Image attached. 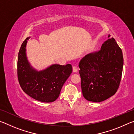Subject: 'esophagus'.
Masks as SVG:
<instances>
[{
  "mask_svg": "<svg viewBox=\"0 0 134 134\" xmlns=\"http://www.w3.org/2000/svg\"><path fill=\"white\" fill-rule=\"evenodd\" d=\"M72 71H73L74 72H77V71H78L77 68L76 67H75V66H74L73 67H72Z\"/></svg>",
  "mask_w": 134,
  "mask_h": 134,
  "instance_id": "1",
  "label": "esophagus"
}]
</instances>
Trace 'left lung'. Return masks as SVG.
Instances as JSON below:
<instances>
[{"instance_id":"left-lung-1","label":"left lung","mask_w":134,"mask_h":134,"mask_svg":"<svg viewBox=\"0 0 134 134\" xmlns=\"http://www.w3.org/2000/svg\"><path fill=\"white\" fill-rule=\"evenodd\" d=\"M123 65L122 51L113 38L104 42L98 52L83 57L79 66L84 97L100 102L114 95L121 82Z\"/></svg>"}]
</instances>
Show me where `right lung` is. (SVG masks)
<instances>
[{"instance_id":"obj_1","label":"right lung","mask_w":134,"mask_h":134,"mask_svg":"<svg viewBox=\"0 0 134 134\" xmlns=\"http://www.w3.org/2000/svg\"><path fill=\"white\" fill-rule=\"evenodd\" d=\"M28 37L22 44L18 57V77L23 91L42 102H53L58 98L65 81L72 72L71 64H52L38 71L28 62L26 47Z\"/></svg>"}]
</instances>
